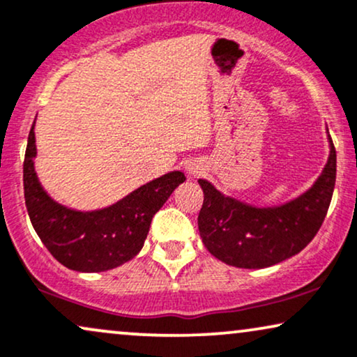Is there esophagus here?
Here are the masks:
<instances>
[{"label":"esophagus","mask_w":357,"mask_h":357,"mask_svg":"<svg viewBox=\"0 0 357 357\" xmlns=\"http://www.w3.org/2000/svg\"><path fill=\"white\" fill-rule=\"evenodd\" d=\"M188 171H189V174H191V176H199L202 173V166L197 165V163H191L188 166Z\"/></svg>","instance_id":"34e87169"}]
</instances>
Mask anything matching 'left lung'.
<instances>
[{
    "mask_svg": "<svg viewBox=\"0 0 357 357\" xmlns=\"http://www.w3.org/2000/svg\"><path fill=\"white\" fill-rule=\"evenodd\" d=\"M336 183V150L329 137L323 173L300 197L277 207H254L224 196L199 179L204 202L197 225L206 249L238 268H265L305 249L321 227Z\"/></svg>",
    "mask_w": 357,
    "mask_h": 357,
    "instance_id": "obj_1",
    "label": "left lung"
}]
</instances>
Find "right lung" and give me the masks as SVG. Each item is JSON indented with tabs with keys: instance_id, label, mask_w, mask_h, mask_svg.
<instances>
[{
	"instance_id": "1",
	"label": "right lung",
	"mask_w": 357,
	"mask_h": 357,
	"mask_svg": "<svg viewBox=\"0 0 357 357\" xmlns=\"http://www.w3.org/2000/svg\"><path fill=\"white\" fill-rule=\"evenodd\" d=\"M34 156L33 123L22 165L31 224L54 259L77 272H105L132 260L145 243L153 215L186 181L181 171H173L130 192L114 206L80 212L67 209L47 196L36 176Z\"/></svg>"
}]
</instances>
